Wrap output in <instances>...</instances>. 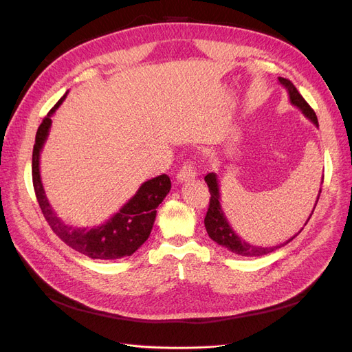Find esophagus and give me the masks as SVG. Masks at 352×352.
<instances>
[{"label":"esophagus","mask_w":352,"mask_h":352,"mask_svg":"<svg viewBox=\"0 0 352 352\" xmlns=\"http://www.w3.org/2000/svg\"><path fill=\"white\" fill-rule=\"evenodd\" d=\"M197 176V170L194 168V164L190 162L184 163V166L180 167V170L177 172V180L179 182H188V180H192Z\"/></svg>","instance_id":"esophagus-1"}]
</instances>
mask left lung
Instances as JSON below:
<instances>
[{
    "mask_svg": "<svg viewBox=\"0 0 352 352\" xmlns=\"http://www.w3.org/2000/svg\"><path fill=\"white\" fill-rule=\"evenodd\" d=\"M279 82L283 85V87L286 88L287 91V95H289V101L292 105H295L296 109H300L301 113L307 117L308 120H310L311 123H314L317 127H318V122H317V116L314 113V110L308 105V102L302 98V95L298 92V89L294 87V83L289 80V79H285V78H279ZM204 180L208 185V190H210V206H208V211H207V216L204 219V225H206V229H207V233L208 236L214 241L216 243L221 245V247H225L226 250H229L230 252H235L238 255H243V257H261V255H265V254H270L276 250H279L282 247H285L286 243H289L295 236H292L291 239H287L286 242L280 243V245H276V247H257V245H252V243H248L245 239H242L238 233L232 229V226L229 225V221L225 216V212H223L221 210V204H220V189H219V180H217V175L216 173H208ZM323 184V180H322ZM322 192V189H320ZM318 197H320V194L317 195V199H316V204L311 210V214L308 216L305 225L308 223V220H310V217L313 216V211L317 206V201H318ZM304 225V226H305Z\"/></svg>",
    "mask_w": 352,
    "mask_h": 352,
    "instance_id": "obj_1",
    "label": "left lung"
}]
</instances>
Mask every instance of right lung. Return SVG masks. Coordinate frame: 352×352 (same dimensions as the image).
<instances>
[{"instance_id":"obj_1","label":"right lung","mask_w":352,"mask_h":352,"mask_svg":"<svg viewBox=\"0 0 352 352\" xmlns=\"http://www.w3.org/2000/svg\"><path fill=\"white\" fill-rule=\"evenodd\" d=\"M66 95H63L60 101L50 110L45 119L39 124L35 136L34 154H32V180H34L38 204L56 235L74 251L94 260H117L127 257L150 236L157 216V207L168 194L172 182L167 175H160L146 180L119 212H116L104 225L91 229L74 228L60 220L48 202L44 186H42L39 157L50 133L52 123L51 116L65 101Z\"/></svg>"}]
</instances>
